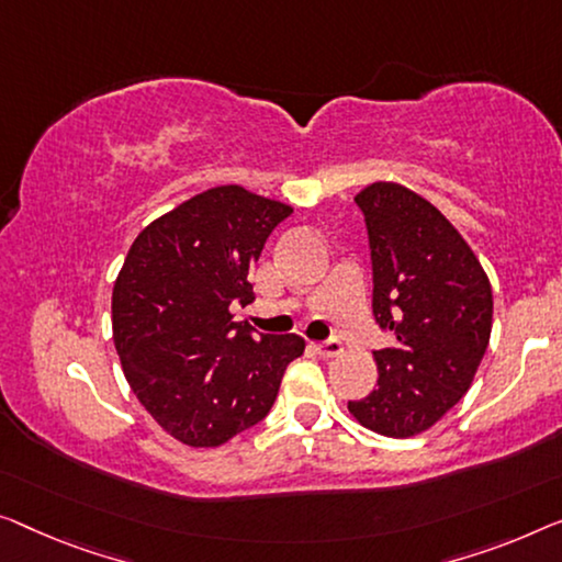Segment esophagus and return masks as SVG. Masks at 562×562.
I'll return each instance as SVG.
<instances>
[{"label": "esophagus", "mask_w": 562, "mask_h": 562, "mask_svg": "<svg viewBox=\"0 0 562 562\" xmlns=\"http://www.w3.org/2000/svg\"><path fill=\"white\" fill-rule=\"evenodd\" d=\"M315 350H317V353H321V356H325V358H333V356L342 353V342H340L338 338L317 340V342H315Z\"/></svg>", "instance_id": "esophagus-1"}]
</instances>
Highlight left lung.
Segmentation results:
<instances>
[{"instance_id":"8db88e82","label":"left lung","mask_w":562,"mask_h":562,"mask_svg":"<svg viewBox=\"0 0 562 562\" xmlns=\"http://www.w3.org/2000/svg\"><path fill=\"white\" fill-rule=\"evenodd\" d=\"M373 270V317L393 346L373 350L379 383L350 414L383 437H414L459 404L492 330L480 259L437 206L401 183L356 196Z\"/></svg>"}]
</instances>
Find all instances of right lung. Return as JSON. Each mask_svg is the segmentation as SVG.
I'll return each instance as SVG.
<instances>
[{"instance_id":"right-lung-1","label":"right lung","mask_w":562,"mask_h":562,"mask_svg":"<svg viewBox=\"0 0 562 562\" xmlns=\"http://www.w3.org/2000/svg\"><path fill=\"white\" fill-rule=\"evenodd\" d=\"M292 209L216 187L138 234L113 288V340L146 412L189 447H220L270 414L300 335L255 333L249 270Z\"/></svg>"}]
</instances>
